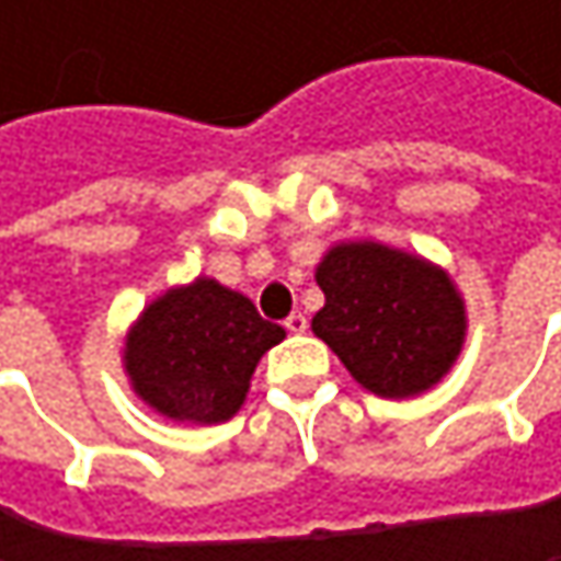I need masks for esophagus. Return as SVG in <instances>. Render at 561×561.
Returning <instances> with one entry per match:
<instances>
[{
  "label": "esophagus",
  "instance_id": "34e87169",
  "mask_svg": "<svg viewBox=\"0 0 561 561\" xmlns=\"http://www.w3.org/2000/svg\"><path fill=\"white\" fill-rule=\"evenodd\" d=\"M285 331H288V334H305V331H308V318H305L301 311L288 314V318H285Z\"/></svg>",
  "mask_w": 561,
  "mask_h": 561
}]
</instances>
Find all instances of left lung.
<instances>
[{"label": "left lung", "instance_id": "1", "mask_svg": "<svg viewBox=\"0 0 561 561\" xmlns=\"http://www.w3.org/2000/svg\"><path fill=\"white\" fill-rule=\"evenodd\" d=\"M324 308L311 318L351 377L383 399L442 383L468 337L455 279L425 256L377 240L334 243L314 266Z\"/></svg>", "mask_w": 561, "mask_h": 561}]
</instances>
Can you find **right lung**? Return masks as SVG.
I'll use <instances>...</instances> for the list:
<instances>
[{
  "label": "right lung",
  "mask_w": 561,
  "mask_h": 561,
  "mask_svg": "<svg viewBox=\"0 0 561 561\" xmlns=\"http://www.w3.org/2000/svg\"><path fill=\"white\" fill-rule=\"evenodd\" d=\"M285 337L256 305L210 276L152 298L123 344L133 392L171 422L217 425L247 402L256 364Z\"/></svg>",
  "instance_id": "1"
}]
</instances>
